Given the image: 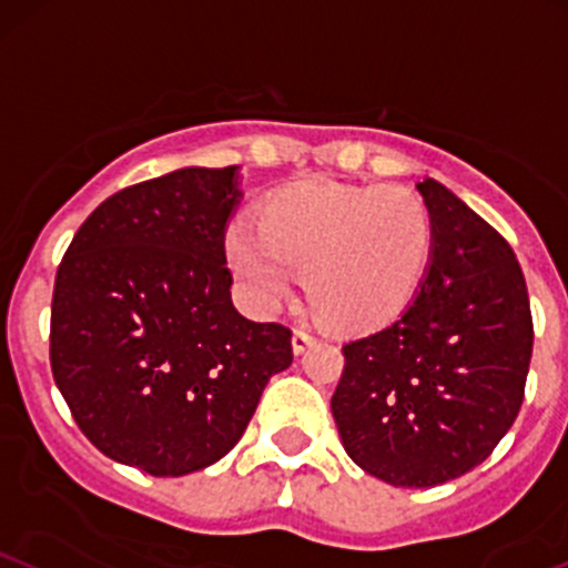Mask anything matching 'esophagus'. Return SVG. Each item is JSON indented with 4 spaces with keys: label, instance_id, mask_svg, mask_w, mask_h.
Wrapping results in <instances>:
<instances>
[{
    "label": "esophagus",
    "instance_id": "34e87169",
    "mask_svg": "<svg viewBox=\"0 0 568 568\" xmlns=\"http://www.w3.org/2000/svg\"><path fill=\"white\" fill-rule=\"evenodd\" d=\"M310 345H315V334L307 329H294V337H291V348H294V354L296 356L304 354Z\"/></svg>",
    "mask_w": 568,
    "mask_h": 568
}]
</instances>
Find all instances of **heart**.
I'll return each instance as SVG.
<instances>
[{
    "label": "heart",
    "instance_id": "heart-1",
    "mask_svg": "<svg viewBox=\"0 0 568 568\" xmlns=\"http://www.w3.org/2000/svg\"><path fill=\"white\" fill-rule=\"evenodd\" d=\"M225 255L258 307L288 300L307 268L310 304L326 324L375 329L422 288L433 217L408 187L307 179L274 193L261 223L239 217Z\"/></svg>",
    "mask_w": 568,
    "mask_h": 568
}]
</instances>
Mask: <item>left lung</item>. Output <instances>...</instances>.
I'll return each mask as SVG.
<instances>
[{
	"instance_id": "obj_1",
	"label": "left lung",
	"mask_w": 568,
	"mask_h": 568,
	"mask_svg": "<svg viewBox=\"0 0 568 568\" xmlns=\"http://www.w3.org/2000/svg\"><path fill=\"white\" fill-rule=\"evenodd\" d=\"M416 190L433 255L414 302L384 329L343 345L332 416L348 457L394 487L468 474L515 425L534 351L515 250L435 179Z\"/></svg>"
}]
</instances>
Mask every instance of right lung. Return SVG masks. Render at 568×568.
<instances>
[{"label":"right lung","instance_id":"right-lung-1","mask_svg":"<svg viewBox=\"0 0 568 568\" xmlns=\"http://www.w3.org/2000/svg\"><path fill=\"white\" fill-rule=\"evenodd\" d=\"M239 165L149 179L105 199L70 242L51 302V369L81 433L116 463L184 476L229 455L291 332L231 302L225 231Z\"/></svg>","mask_w":568,"mask_h":568}]
</instances>
